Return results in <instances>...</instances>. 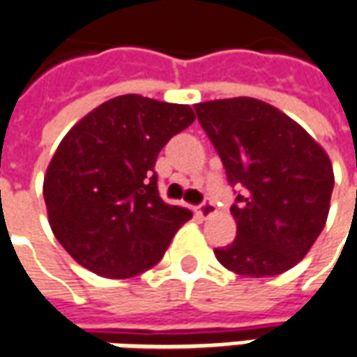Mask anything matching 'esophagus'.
<instances>
[{"mask_svg":"<svg viewBox=\"0 0 357 357\" xmlns=\"http://www.w3.org/2000/svg\"><path fill=\"white\" fill-rule=\"evenodd\" d=\"M197 214L201 218H210L212 214H216V204L212 201H204L201 206L197 208Z\"/></svg>","mask_w":357,"mask_h":357,"instance_id":"34e87169","label":"esophagus"}]
</instances>
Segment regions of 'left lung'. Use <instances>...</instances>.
<instances>
[{"instance_id":"obj_1","label":"left lung","mask_w":357,"mask_h":357,"mask_svg":"<svg viewBox=\"0 0 357 357\" xmlns=\"http://www.w3.org/2000/svg\"><path fill=\"white\" fill-rule=\"evenodd\" d=\"M229 185L243 187L231 214L237 237L216 248L239 275L271 277L307 255L329 216L335 185L325 149L292 118L252 97L195 105Z\"/></svg>"}]
</instances>
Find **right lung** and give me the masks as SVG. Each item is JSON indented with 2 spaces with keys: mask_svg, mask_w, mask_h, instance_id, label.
<instances>
[{
  "mask_svg": "<svg viewBox=\"0 0 357 357\" xmlns=\"http://www.w3.org/2000/svg\"><path fill=\"white\" fill-rule=\"evenodd\" d=\"M193 122L189 105L130 93L70 128L47 166L43 199L51 231L80 266L128 279L160 262L193 214L160 199L156 156Z\"/></svg>",
  "mask_w": 357,
  "mask_h": 357,
  "instance_id": "right-lung-1",
  "label": "right lung"
}]
</instances>
